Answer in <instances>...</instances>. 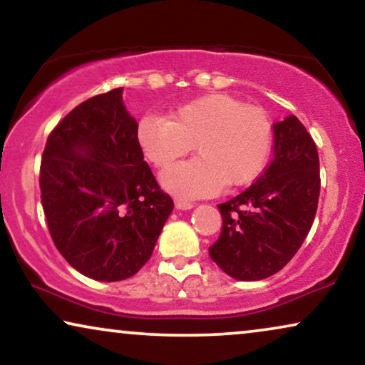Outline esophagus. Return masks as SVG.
Returning a JSON list of instances; mask_svg holds the SVG:
<instances>
[{
    "label": "esophagus",
    "instance_id": "1",
    "mask_svg": "<svg viewBox=\"0 0 365 365\" xmlns=\"http://www.w3.org/2000/svg\"><path fill=\"white\" fill-rule=\"evenodd\" d=\"M175 207L177 210H192L195 205L192 202H187V200H175Z\"/></svg>",
    "mask_w": 365,
    "mask_h": 365
}]
</instances>
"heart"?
<instances>
[{"mask_svg":"<svg viewBox=\"0 0 365 365\" xmlns=\"http://www.w3.org/2000/svg\"><path fill=\"white\" fill-rule=\"evenodd\" d=\"M138 147L152 165L163 168L192 150L198 158L162 172L163 188L183 198L208 197L243 187L263 172L271 153L273 129L268 114L228 94H207L167 115L143 117Z\"/></svg>","mask_w":365,"mask_h":365,"instance_id":"1","label":"heart"}]
</instances>
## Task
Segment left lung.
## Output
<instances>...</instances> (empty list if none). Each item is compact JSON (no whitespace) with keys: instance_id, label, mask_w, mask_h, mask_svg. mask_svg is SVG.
Instances as JSON below:
<instances>
[{"instance_id":"8db88e82","label":"left lung","mask_w":365,"mask_h":365,"mask_svg":"<svg viewBox=\"0 0 365 365\" xmlns=\"http://www.w3.org/2000/svg\"><path fill=\"white\" fill-rule=\"evenodd\" d=\"M274 158L250 188L220 203L223 225L210 258L238 281L269 278L289 263L314 222L319 155L296 115L273 125Z\"/></svg>"}]
</instances>
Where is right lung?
I'll use <instances>...</instances> for the list:
<instances>
[{"mask_svg":"<svg viewBox=\"0 0 365 365\" xmlns=\"http://www.w3.org/2000/svg\"><path fill=\"white\" fill-rule=\"evenodd\" d=\"M124 89L91 97L49 133L41 160V202L51 238L87 278L114 283L150 259L173 200L137 142Z\"/></svg>","mask_w":365,"mask_h":365,"instance_id":"right-lung-1","label":"right lung"}]
</instances>
